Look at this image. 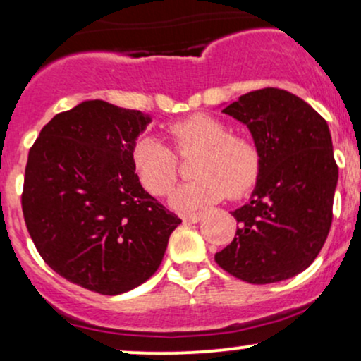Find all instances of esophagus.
Instances as JSON below:
<instances>
[{
  "instance_id": "obj_1",
  "label": "esophagus",
  "mask_w": 361,
  "mask_h": 361,
  "mask_svg": "<svg viewBox=\"0 0 361 361\" xmlns=\"http://www.w3.org/2000/svg\"><path fill=\"white\" fill-rule=\"evenodd\" d=\"M202 217H204V215H202L200 212H197V214H181V219H183L185 222H198V221H202Z\"/></svg>"
}]
</instances>
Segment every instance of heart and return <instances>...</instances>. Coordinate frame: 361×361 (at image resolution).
<instances>
[{
	"label": "heart",
	"instance_id": "obj_1",
	"mask_svg": "<svg viewBox=\"0 0 361 361\" xmlns=\"http://www.w3.org/2000/svg\"><path fill=\"white\" fill-rule=\"evenodd\" d=\"M166 134L178 154L198 149L192 168L195 178L173 195V205L178 209H200L222 200L226 195L239 198L258 181L259 146L250 135L231 132L221 118L195 114L168 123ZM132 164L140 185L156 197L168 195L178 180V156L154 135H142L135 140Z\"/></svg>",
	"mask_w": 361,
	"mask_h": 361
}]
</instances>
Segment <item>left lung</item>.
<instances>
[{
  "label": "left lung",
  "instance_id": "1",
  "mask_svg": "<svg viewBox=\"0 0 361 361\" xmlns=\"http://www.w3.org/2000/svg\"><path fill=\"white\" fill-rule=\"evenodd\" d=\"M246 123L261 151L250 202L234 210L235 238L215 255L222 270L247 283H275L310 267L333 222L338 164L326 120L279 88L243 94L222 110Z\"/></svg>",
  "mask_w": 361,
  "mask_h": 361
}]
</instances>
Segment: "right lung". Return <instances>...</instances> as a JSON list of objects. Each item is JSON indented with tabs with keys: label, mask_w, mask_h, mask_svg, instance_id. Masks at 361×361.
Listing matches in <instances>:
<instances>
[{
	"label": "right lung",
	"mask_w": 361,
	"mask_h": 361,
	"mask_svg": "<svg viewBox=\"0 0 361 361\" xmlns=\"http://www.w3.org/2000/svg\"><path fill=\"white\" fill-rule=\"evenodd\" d=\"M149 117L102 100L61 111L28 152L22 210L54 271L102 295L154 275L181 219L140 185L132 146Z\"/></svg>",
	"instance_id": "add662e5"
}]
</instances>
